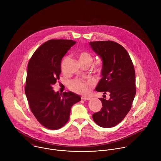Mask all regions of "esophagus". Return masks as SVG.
I'll list each match as a JSON object with an SVG mask.
<instances>
[{"label":"esophagus","mask_w":161,"mask_h":161,"mask_svg":"<svg viewBox=\"0 0 161 161\" xmlns=\"http://www.w3.org/2000/svg\"><path fill=\"white\" fill-rule=\"evenodd\" d=\"M81 99L85 100V101H88V100H90V98L88 97H86V96H82L81 97Z\"/></svg>","instance_id":"esophagus-1"}]
</instances>
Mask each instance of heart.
<instances>
[{
	"instance_id": "b5f03b06",
	"label": "heart",
	"mask_w": 161,
	"mask_h": 161,
	"mask_svg": "<svg viewBox=\"0 0 161 161\" xmlns=\"http://www.w3.org/2000/svg\"><path fill=\"white\" fill-rule=\"evenodd\" d=\"M78 60L81 65H86L90 66L93 61V58L91 54L88 52H82L78 55ZM96 69L99 71L101 68V65L97 64L96 67ZM71 88L78 94H85L88 90V85L81 80H76L73 81L70 84Z\"/></svg>"
}]
</instances>
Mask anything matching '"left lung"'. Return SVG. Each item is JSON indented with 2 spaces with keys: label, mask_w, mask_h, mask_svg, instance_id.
<instances>
[{
  "label": "left lung",
  "mask_w": 161,
  "mask_h": 161,
  "mask_svg": "<svg viewBox=\"0 0 161 161\" xmlns=\"http://www.w3.org/2000/svg\"><path fill=\"white\" fill-rule=\"evenodd\" d=\"M89 44L103 62L102 78L96 90L110 96L109 100L99 99L103 107L92 118L100 127H112L119 124L131 108L136 95L134 65L127 52L116 42L94 41Z\"/></svg>",
  "instance_id": "obj_1"
}]
</instances>
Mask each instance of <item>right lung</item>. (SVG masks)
<instances>
[{"label":"right lung","instance_id":"right-lung-1","mask_svg":"<svg viewBox=\"0 0 161 161\" xmlns=\"http://www.w3.org/2000/svg\"><path fill=\"white\" fill-rule=\"evenodd\" d=\"M76 41L52 39L34 52L29 64L25 94L34 117L51 130L62 127L69 120L71 108L79 102V95L68 92L62 94L52 86L59 80L61 60Z\"/></svg>","mask_w":161,"mask_h":161}]
</instances>
